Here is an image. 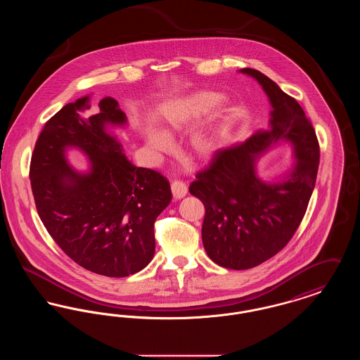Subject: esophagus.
<instances>
[{
	"instance_id": "obj_1",
	"label": "esophagus",
	"mask_w": 360,
	"mask_h": 360,
	"mask_svg": "<svg viewBox=\"0 0 360 360\" xmlns=\"http://www.w3.org/2000/svg\"><path fill=\"white\" fill-rule=\"evenodd\" d=\"M172 191L174 198L181 200L188 194V186L182 181H174L172 184Z\"/></svg>"
}]
</instances>
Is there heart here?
Returning a JSON list of instances; mask_svg holds the SVG:
<instances>
[{"label": "heart", "mask_w": 360, "mask_h": 360, "mask_svg": "<svg viewBox=\"0 0 360 360\" xmlns=\"http://www.w3.org/2000/svg\"><path fill=\"white\" fill-rule=\"evenodd\" d=\"M220 101L221 98L216 93L198 91L185 98L169 103L163 110L165 135H172L174 132L182 131L191 124H194L195 121L201 120L202 117L207 116ZM143 134L150 151L155 155L163 154L170 150V141L166 137L153 131H144ZM219 144V136L209 131H201L194 134L190 137L188 143L191 151L198 156H209L216 153Z\"/></svg>", "instance_id": "1"}]
</instances>
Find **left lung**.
<instances>
[{"instance_id": "obj_1", "label": "left lung", "mask_w": 360, "mask_h": 360, "mask_svg": "<svg viewBox=\"0 0 360 360\" xmlns=\"http://www.w3.org/2000/svg\"><path fill=\"white\" fill-rule=\"evenodd\" d=\"M240 71L254 77L269 96L270 128L216 151L188 186L205 206L202 243L207 257L232 270L257 267L290 241L308 209L320 162L319 140L301 105L260 71ZM281 139L293 143L297 163L288 179L266 184L256 176L255 160Z\"/></svg>"}]
</instances>
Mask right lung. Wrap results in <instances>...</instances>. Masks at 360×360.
Returning a JSON list of instances; mask_svg holds the SVG:
<instances>
[{
  "label": "right lung",
  "instance_id": "obj_1",
  "mask_svg": "<svg viewBox=\"0 0 360 360\" xmlns=\"http://www.w3.org/2000/svg\"><path fill=\"white\" fill-rule=\"evenodd\" d=\"M89 97L65 105L47 121L34 144L30 178L39 217L52 239L75 263L96 274L121 278L143 270L154 257V224L172 201L167 178L134 166L105 125L127 119L106 97L100 113L79 112ZM91 158L87 174L74 172L66 146Z\"/></svg>",
  "mask_w": 360,
  "mask_h": 360
}]
</instances>
